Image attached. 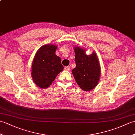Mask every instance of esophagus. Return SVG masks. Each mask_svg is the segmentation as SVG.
Returning <instances> with one entry per match:
<instances>
[{"mask_svg":"<svg viewBox=\"0 0 135 135\" xmlns=\"http://www.w3.org/2000/svg\"><path fill=\"white\" fill-rule=\"evenodd\" d=\"M71 69V67L70 66H67V67H64V70L66 71H70Z\"/></svg>","mask_w":135,"mask_h":135,"instance_id":"1","label":"esophagus"}]
</instances>
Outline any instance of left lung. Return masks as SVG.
Returning <instances> with one entry per match:
<instances>
[{
    "mask_svg": "<svg viewBox=\"0 0 135 135\" xmlns=\"http://www.w3.org/2000/svg\"><path fill=\"white\" fill-rule=\"evenodd\" d=\"M76 67L72 72L75 81L84 91H90L96 88L101 75V68L98 57L95 51L90 55L86 50L79 46L74 47Z\"/></svg>",
    "mask_w": 135,
    "mask_h": 135,
    "instance_id": "left-lung-1",
    "label": "left lung"
}]
</instances>
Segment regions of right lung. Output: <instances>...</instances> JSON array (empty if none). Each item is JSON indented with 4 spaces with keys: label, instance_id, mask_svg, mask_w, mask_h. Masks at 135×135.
<instances>
[{
    "label": "right lung",
    "instance_id": "obj_1",
    "mask_svg": "<svg viewBox=\"0 0 135 135\" xmlns=\"http://www.w3.org/2000/svg\"><path fill=\"white\" fill-rule=\"evenodd\" d=\"M57 46L46 44L36 51L32 64L33 82L40 88L46 89L64 69L61 59L56 54Z\"/></svg>",
    "mask_w": 135,
    "mask_h": 135
}]
</instances>
